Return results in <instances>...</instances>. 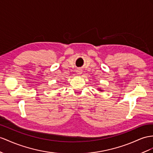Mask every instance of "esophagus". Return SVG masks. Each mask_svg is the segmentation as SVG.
Returning a JSON list of instances; mask_svg holds the SVG:
<instances>
[{
    "label": "esophagus",
    "instance_id": "obj_1",
    "mask_svg": "<svg viewBox=\"0 0 153 153\" xmlns=\"http://www.w3.org/2000/svg\"><path fill=\"white\" fill-rule=\"evenodd\" d=\"M76 72H77V74H79V75H80V74H82V70L79 68V69H77V70H76Z\"/></svg>",
    "mask_w": 153,
    "mask_h": 153
}]
</instances>
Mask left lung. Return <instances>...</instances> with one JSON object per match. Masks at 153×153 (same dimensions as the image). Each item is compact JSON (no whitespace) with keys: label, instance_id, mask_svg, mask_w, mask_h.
<instances>
[{"label":"left lung","instance_id":"left-lung-1","mask_svg":"<svg viewBox=\"0 0 153 153\" xmlns=\"http://www.w3.org/2000/svg\"><path fill=\"white\" fill-rule=\"evenodd\" d=\"M98 90H99V91H103V90H101V88H98Z\"/></svg>","mask_w":153,"mask_h":153}]
</instances>
